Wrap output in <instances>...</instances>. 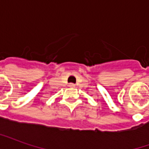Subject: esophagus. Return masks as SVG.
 Masks as SVG:
<instances>
[{"instance_id":"esophagus-1","label":"esophagus","mask_w":149,"mask_h":149,"mask_svg":"<svg viewBox=\"0 0 149 149\" xmlns=\"http://www.w3.org/2000/svg\"><path fill=\"white\" fill-rule=\"evenodd\" d=\"M68 87L70 88H75V84H72V83H70V84H68Z\"/></svg>"}]
</instances>
